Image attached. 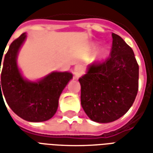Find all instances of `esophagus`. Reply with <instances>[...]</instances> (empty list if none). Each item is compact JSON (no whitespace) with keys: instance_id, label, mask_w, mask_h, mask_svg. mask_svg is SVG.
Masks as SVG:
<instances>
[{"instance_id":"esophagus-1","label":"esophagus","mask_w":153,"mask_h":153,"mask_svg":"<svg viewBox=\"0 0 153 153\" xmlns=\"http://www.w3.org/2000/svg\"><path fill=\"white\" fill-rule=\"evenodd\" d=\"M82 72H83V70H82V68L80 66H79V65H77V66H75V68H74V75L76 77H79L82 74Z\"/></svg>"}]
</instances>
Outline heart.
<instances>
[{
    "label": "heart",
    "mask_w": 153,
    "mask_h": 153,
    "mask_svg": "<svg viewBox=\"0 0 153 153\" xmlns=\"http://www.w3.org/2000/svg\"><path fill=\"white\" fill-rule=\"evenodd\" d=\"M93 48H96V46H94ZM108 48L106 47H102L99 50V57L100 58H105L106 57V56L108 55Z\"/></svg>",
    "instance_id": "heart-1"
}]
</instances>
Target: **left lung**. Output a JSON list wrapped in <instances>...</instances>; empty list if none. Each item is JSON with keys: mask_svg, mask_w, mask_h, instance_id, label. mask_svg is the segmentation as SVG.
I'll use <instances>...</instances> for the list:
<instances>
[{"mask_svg": "<svg viewBox=\"0 0 153 153\" xmlns=\"http://www.w3.org/2000/svg\"><path fill=\"white\" fill-rule=\"evenodd\" d=\"M111 57L102 64L87 67L79 79L81 105L97 123L115 121L131 107L138 89V65L132 48L112 33Z\"/></svg>", "mask_w": 153, "mask_h": 153, "instance_id": "8db88e82", "label": "left lung"}]
</instances>
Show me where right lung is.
<instances>
[{"instance_id":"1","label":"right lung","mask_w":153,"mask_h":153,"mask_svg":"<svg viewBox=\"0 0 153 153\" xmlns=\"http://www.w3.org/2000/svg\"><path fill=\"white\" fill-rule=\"evenodd\" d=\"M26 38L24 33L14 41L2 61L0 97L4 95L8 106L20 118L30 122L46 121L56 112L60 94L73 74L68 71H53L36 81L25 79L18 66L17 57ZM1 65V61L0 69Z\"/></svg>"}]
</instances>
